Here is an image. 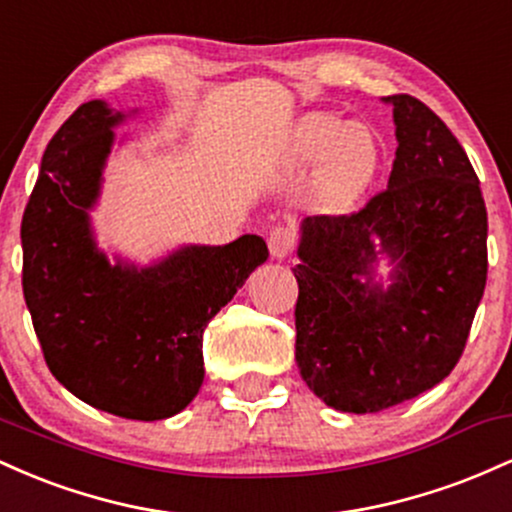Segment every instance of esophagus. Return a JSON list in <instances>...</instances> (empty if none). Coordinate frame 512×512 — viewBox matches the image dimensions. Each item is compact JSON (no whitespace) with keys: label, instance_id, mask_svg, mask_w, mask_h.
Wrapping results in <instances>:
<instances>
[{"label":"esophagus","instance_id":"34e87169","mask_svg":"<svg viewBox=\"0 0 512 512\" xmlns=\"http://www.w3.org/2000/svg\"><path fill=\"white\" fill-rule=\"evenodd\" d=\"M267 245L274 260H286L293 248H296V236H293L289 228H274L267 236Z\"/></svg>","mask_w":512,"mask_h":512}]
</instances>
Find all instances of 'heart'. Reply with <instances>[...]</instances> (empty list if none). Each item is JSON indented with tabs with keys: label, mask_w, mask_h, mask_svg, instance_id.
I'll return each mask as SVG.
<instances>
[{
	"label": "heart",
	"mask_w": 512,
	"mask_h": 512,
	"mask_svg": "<svg viewBox=\"0 0 512 512\" xmlns=\"http://www.w3.org/2000/svg\"><path fill=\"white\" fill-rule=\"evenodd\" d=\"M380 151L366 125L327 113L305 115L291 139V163L313 168L317 197L325 207L346 209L363 195L378 170Z\"/></svg>",
	"instance_id": "obj_1"
}]
</instances>
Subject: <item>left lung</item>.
Returning a JSON list of instances; mask_svg holds the SVG:
<instances>
[{
	"label": "left lung",
	"mask_w": 512,
	"mask_h": 512,
	"mask_svg": "<svg viewBox=\"0 0 512 512\" xmlns=\"http://www.w3.org/2000/svg\"><path fill=\"white\" fill-rule=\"evenodd\" d=\"M387 190L301 223L296 363L327 407L373 414L431 390L467 344L486 286V204L445 122L399 93ZM387 259L385 285L377 262Z\"/></svg>",
	"instance_id": "8db88e82"
}]
</instances>
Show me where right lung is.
<instances>
[{"label": "right lung", "mask_w": 512, "mask_h": 512, "mask_svg": "<svg viewBox=\"0 0 512 512\" xmlns=\"http://www.w3.org/2000/svg\"><path fill=\"white\" fill-rule=\"evenodd\" d=\"M125 113L81 105L45 149L21 221L23 298L60 383L91 407L158 421L182 411L204 380V327L267 262L260 236L180 245L139 264L98 248L91 211Z\"/></svg>", "instance_id": "1"}]
</instances>
